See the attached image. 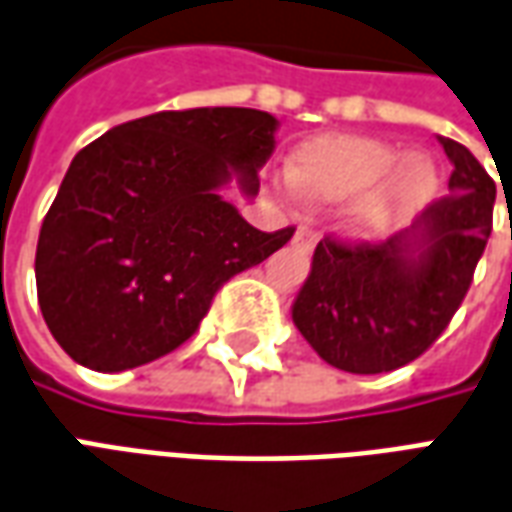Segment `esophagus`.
Instances as JSON below:
<instances>
[{
    "mask_svg": "<svg viewBox=\"0 0 512 512\" xmlns=\"http://www.w3.org/2000/svg\"><path fill=\"white\" fill-rule=\"evenodd\" d=\"M293 244L299 246V249H304V252H310L312 246L318 244V233L310 230V227H299L296 235H293Z\"/></svg>",
    "mask_w": 512,
    "mask_h": 512,
    "instance_id": "34e87169",
    "label": "esophagus"
}]
</instances>
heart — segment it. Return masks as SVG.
I'll return each instance as SVG.
<instances>
[{
    "instance_id": "heart-1",
    "label": "heart",
    "mask_w": 512,
    "mask_h": 512,
    "mask_svg": "<svg viewBox=\"0 0 512 512\" xmlns=\"http://www.w3.org/2000/svg\"><path fill=\"white\" fill-rule=\"evenodd\" d=\"M290 186L301 202L329 205L363 194L351 211L356 233H384L389 224L428 202L436 167L425 153H397L370 136L323 134L301 142L288 164Z\"/></svg>"
}]
</instances>
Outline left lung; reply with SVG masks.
<instances>
[{
  "label": "left lung",
  "mask_w": 512,
  "mask_h": 512,
  "mask_svg": "<svg viewBox=\"0 0 512 512\" xmlns=\"http://www.w3.org/2000/svg\"><path fill=\"white\" fill-rule=\"evenodd\" d=\"M450 194L381 244L323 238L293 301V323L323 362L376 376L414 362L447 329L491 235L496 183L455 139Z\"/></svg>",
  "instance_id": "obj_1"
}]
</instances>
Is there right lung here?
Segmentation results:
<instances>
[{
	"instance_id": "obj_1",
	"label": "right lung",
	"mask_w": 512,
	"mask_h": 512,
	"mask_svg": "<svg viewBox=\"0 0 512 512\" xmlns=\"http://www.w3.org/2000/svg\"><path fill=\"white\" fill-rule=\"evenodd\" d=\"M277 117L244 106L156 112L76 153L43 219V321L73 362L120 373L197 332L216 290L288 244L222 197H246L274 153Z\"/></svg>"
}]
</instances>
